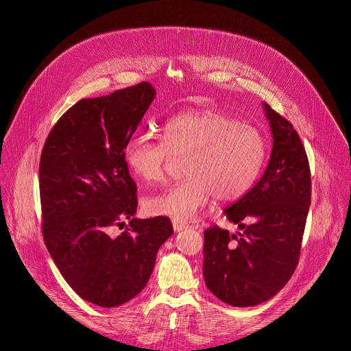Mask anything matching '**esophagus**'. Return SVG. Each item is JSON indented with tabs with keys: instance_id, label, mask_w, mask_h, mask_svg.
Returning <instances> with one entry per match:
<instances>
[{
	"instance_id": "1",
	"label": "esophagus",
	"mask_w": 351,
	"mask_h": 351,
	"mask_svg": "<svg viewBox=\"0 0 351 351\" xmlns=\"http://www.w3.org/2000/svg\"><path fill=\"white\" fill-rule=\"evenodd\" d=\"M173 228H174L176 232H180L182 230L189 228V226L186 223H182V221H178V220H173Z\"/></svg>"
}]
</instances>
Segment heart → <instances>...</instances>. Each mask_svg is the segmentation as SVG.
Instances as JSON below:
<instances>
[{"label": "heart", "mask_w": 351, "mask_h": 351, "mask_svg": "<svg viewBox=\"0 0 351 351\" xmlns=\"http://www.w3.org/2000/svg\"><path fill=\"white\" fill-rule=\"evenodd\" d=\"M165 139L134 135L123 158L130 171L146 184L159 182L174 156H188L182 182L151 197V215L178 221L193 219L212 197L219 202L242 199L256 181L266 156L262 134L219 110L191 109L171 117Z\"/></svg>", "instance_id": "obj_1"}]
</instances>
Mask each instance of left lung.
Segmentation results:
<instances>
[{
	"instance_id": "8db88e82",
	"label": "left lung",
	"mask_w": 351,
	"mask_h": 351,
	"mask_svg": "<svg viewBox=\"0 0 351 351\" xmlns=\"http://www.w3.org/2000/svg\"><path fill=\"white\" fill-rule=\"evenodd\" d=\"M273 149L261 180L224 215L239 232L212 227L204 232V280L208 289L234 306L271 299L292 277L311 205V174L293 125L262 104Z\"/></svg>"
}]
</instances>
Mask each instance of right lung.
Segmentation results:
<instances>
[{
  "label": "right lung",
  "mask_w": 351,
  "mask_h": 351,
  "mask_svg": "<svg viewBox=\"0 0 351 351\" xmlns=\"http://www.w3.org/2000/svg\"><path fill=\"white\" fill-rule=\"evenodd\" d=\"M155 95L142 82L78 101L53 125L40 156L46 247L73 291L104 308L142 292L173 234L167 217H134L136 185L123 158ZM125 218L126 231L110 237V228Z\"/></svg>",
  "instance_id": "add662e5"
}]
</instances>
